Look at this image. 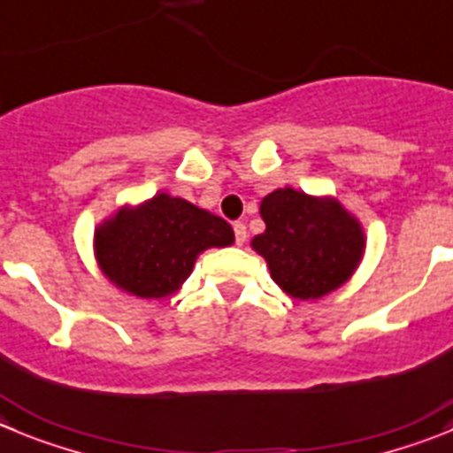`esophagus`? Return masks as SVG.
Wrapping results in <instances>:
<instances>
[{
    "mask_svg": "<svg viewBox=\"0 0 453 453\" xmlns=\"http://www.w3.org/2000/svg\"><path fill=\"white\" fill-rule=\"evenodd\" d=\"M234 236H236V243H239V246H243V243H246L248 230H246V226H243V223H241V221L234 223Z\"/></svg>",
    "mask_w": 453,
    "mask_h": 453,
    "instance_id": "34e87169",
    "label": "esophagus"
}]
</instances>
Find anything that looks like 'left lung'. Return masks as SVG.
<instances>
[{"mask_svg":"<svg viewBox=\"0 0 453 453\" xmlns=\"http://www.w3.org/2000/svg\"><path fill=\"white\" fill-rule=\"evenodd\" d=\"M259 212L265 230L250 246L265 259L274 284L290 297H326L360 268L365 227L335 196L281 188L264 196Z\"/></svg>","mask_w":453,"mask_h":453,"instance_id":"8db88e82","label":"left lung"}]
</instances>
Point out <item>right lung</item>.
<instances>
[{
    "label": "right lung",
    "mask_w": 453,
    "mask_h": 453,
    "mask_svg": "<svg viewBox=\"0 0 453 453\" xmlns=\"http://www.w3.org/2000/svg\"><path fill=\"white\" fill-rule=\"evenodd\" d=\"M232 243L230 223L165 192L138 205H122L93 232L100 273L118 290L141 299L174 295L201 252Z\"/></svg>",
    "instance_id": "1"
}]
</instances>
